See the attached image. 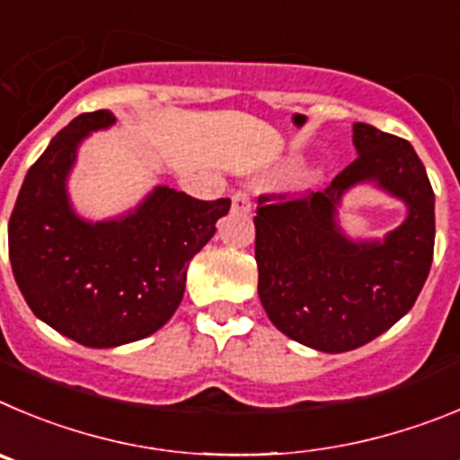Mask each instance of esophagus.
I'll list each match as a JSON object with an SVG mask.
<instances>
[{
  "label": "esophagus",
  "instance_id": "esophagus-1",
  "mask_svg": "<svg viewBox=\"0 0 460 460\" xmlns=\"http://www.w3.org/2000/svg\"><path fill=\"white\" fill-rule=\"evenodd\" d=\"M252 204H250V194L243 192V190H238V192L231 194V210L234 213H250Z\"/></svg>",
  "mask_w": 460,
  "mask_h": 460
}]
</instances>
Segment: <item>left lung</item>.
<instances>
[{
  "label": "left lung",
  "mask_w": 460,
  "mask_h": 460,
  "mask_svg": "<svg viewBox=\"0 0 460 460\" xmlns=\"http://www.w3.org/2000/svg\"><path fill=\"white\" fill-rule=\"evenodd\" d=\"M358 158L321 192L261 194L256 206L259 297L279 332L323 353L369 343L411 312L436 243V197L411 142L355 123ZM358 182H376L409 206L385 241L353 243L336 206Z\"/></svg>",
  "instance_id": "1"
}]
</instances>
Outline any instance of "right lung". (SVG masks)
Masks as SVG:
<instances>
[{"label": "right lung", "instance_id": "add662e5", "mask_svg": "<svg viewBox=\"0 0 460 460\" xmlns=\"http://www.w3.org/2000/svg\"><path fill=\"white\" fill-rule=\"evenodd\" d=\"M117 121L110 110L68 123L29 167L8 220V256L29 309L64 337L111 349L160 330L179 309L188 263L231 199L201 201L160 185L119 220L86 222L66 179L77 146Z\"/></svg>", "mask_w": 460, "mask_h": 460}]
</instances>
